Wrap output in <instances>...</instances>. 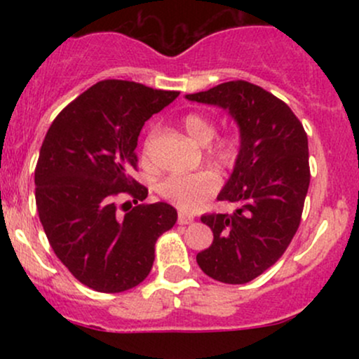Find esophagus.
<instances>
[{
  "label": "esophagus",
  "mask_w": 359,
  "mask_h": 359,
  "mask_svg": "<svg viewBox=\"0 0 359 359\" xmlns=\"http://www.w3.org/2000/svg\"><path fill=\"white\" fill-rule=\"evenodd\" d=\"M177 221H179V224H191V222H194V216H192V214H187V212H179V217H177Z\"/></svg>",
  "instance_id": "34e87169"
}]
</instances>
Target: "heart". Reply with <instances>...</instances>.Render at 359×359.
Here are the masks:
<instances>
[{
  "label": "heart",
  "instance_id": "obj_1",
  "mask_svg": "<svg viewBox=\"0 0 359 359\" xmlns=\"http://www.w3.org/2000/svg\"><path fill=\"white\" fill-rule=\"evenodd\" d=\"M182 130L189 138L199 145H209L216 137V126L208 116L199 113L185 114L180 121ZM238 140L222 137L209 150V158L219 167H229L236 160ZM217 191V179L212 172L197 174H177L167 177L158 184V194L163 199L177 205L182 211H194L204 201H208Z\"/></svg>",
  "mask_w": 359,
  "mask_h": 359
}]
</instances>
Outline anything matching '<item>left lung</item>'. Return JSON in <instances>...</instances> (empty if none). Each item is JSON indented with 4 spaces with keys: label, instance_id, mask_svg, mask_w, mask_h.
<instances>
[{
    "label": "left lung",
    "instance_id": "obj_1",
    "mask_svg": "<svg viewBox=\"0 0 359 359\" xmlns=\"http://www.w3.org/2000/svg\"><path fill=\"white\" fill-rule=\"evenodd\" d=\"M185 100L224 109L240 130V151L217 196L236 211L201 217L214 240L197 265L217 282H251L297 233L311 182L307 135L285 102L251 82L229 81Z\"/></svg>",
    "mask_w": 359,
    "mask_h": 359
}]
</instances>
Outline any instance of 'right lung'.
<instances>
[{"instance_id":"1","label":"right lung","mask_w":359,"mask_h":359,"mask_svg":"<svg viewBox=\"0 0 359 359\" xmlns=\"http://www.w3.org/2000/svg\"><path fill=\"white\" fill-rule=\"evenodd\" d=\"M179 96L131 81H101L53 119L35 168L40 222L57 258L89 288L118 294L150 273L155 243L177 221L167 203L138 204L148 189L137 170L140 131ZM128 193L135 206L117 209Z\"/></svg>"}]
</instances>
